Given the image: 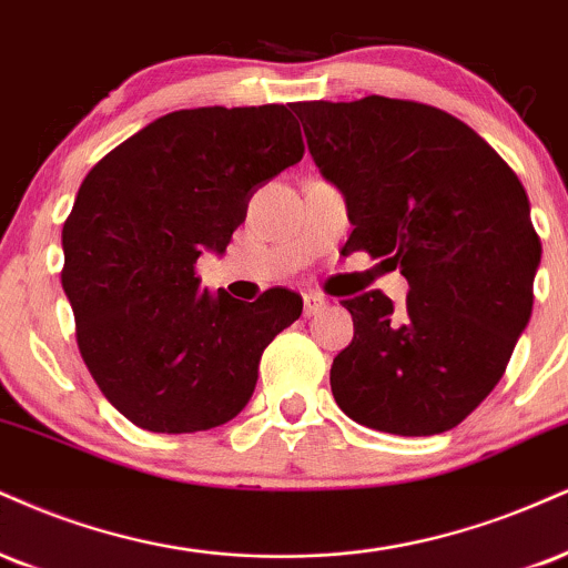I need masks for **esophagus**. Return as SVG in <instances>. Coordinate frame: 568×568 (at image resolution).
Here are the masks:
<instances>
[{
	"label": "esophagus",
	"mask_w": 568,
	"mask_h": 568,
	"mask_svg": "<svg viewBox=\"0 0 568 568\" xmlns=\"http://www.w3.org/2000/svg\"><path fill=\"white\" fill-rule=\"evenodd\" d=\"M327 310V298L320 293H304V317H317Z\"/></svg>",
	"instance_id": "34e87169"
}]
</instances>
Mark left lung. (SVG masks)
Returning <instances> with one entry per match:
<instances>
[{
    "mask_svg": "<svg viewBox=\"0 0 568 568\" xmlns=\"http://www.w3.org/2000/svg\"><path fill=\"white\" fill-rule=\"evenodd\" d=\"M314 163L346 197V248L399 270L409 293L344 298L354 338L333 359L336 405L396 436L455 428L508 367L535 304L542 243L514 169L455 115L415 100L293 102Z\"/></svg>",
    "mask_w": 568,
    "mask_h": 568,
    "instance_id": "8db88e82",
    "label": "left lung"
}]
</instances>
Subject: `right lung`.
Wrapping results in <instances>:
<instances>
[{
    "mask_svg": "<svg viewBox=\"0 0 568 568\" xmlns=\"http://www.w3.org/2000/svg\"><path fill=\"white\" fill-rule=\"evenodd\" d=\"M302 155L291 105H214L161 115L84 176L60 283L81 359L134 426L209 432L248 405L262 352L296 323L302 296H211L195 262L222 254L256 187Z\"/></svg>",
    "mask_w": 568,
    "mask_h": 568,
    "instance_id": "1",
    "label": "right lung"
}]
</instances>
